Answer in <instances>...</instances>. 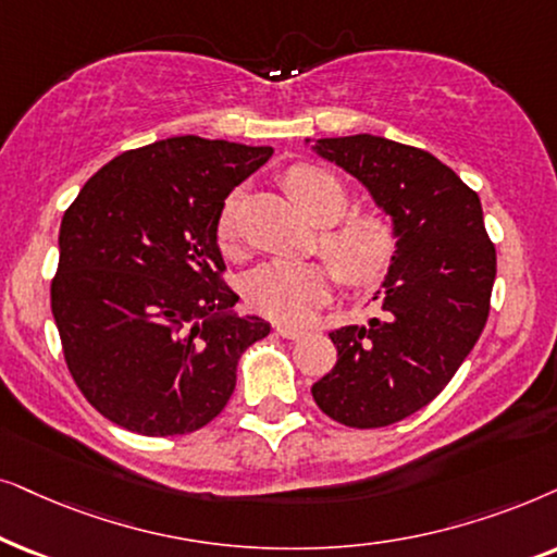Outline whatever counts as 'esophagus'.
I'll list each match as a JSON object with an SVG mask.
<instances>
[{"instance_id":"34e87169","label":"esophagus","mask_w":557,"mask_h":557,"mask_svg":"<svg viewBox=\"0 0 557 557\" xmlns=\"http://www.w3.org/2000/svg\"><path fill=\"white\" fill-rule=\"evenodd\" d=\"M274 331H277V336H283V338H300L302 336V333H306V331H302V329H298V325H285V323H277V325H274Z\"/></svg>"}]
</instances>
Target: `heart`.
<instances>
[{
  "label": "heart",
  "instance_id": "1",
  "mask_svg": "<svg viewBox=\"0 0 557 557\" xmlns=\"http://www.w3.org/2000/svg\"><path fill=\"white\" fill-rule=\"evenodd\" d=\"M295 206L315 224L331 227L321 234V249L329 257L341 283L348 287H372L389 272L397 255V232L387 213H346L348 196L338 177L315 165H295L283 177ZM234 201L221 211L216 236L221 247H232ZM333 272L321 262H270L244 277V298L257 313L280 323H300L323 306L331 295Z\"/></svg>",
  "mask_w": 557,
  "mask_h": 557
}]
</instances>
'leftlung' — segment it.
Returning a JSON list of instances; mask_svg holds the SVG:
<instances>
[{"label": "left lung", "mask_w": 557, "mask_h": 557, "mask_svg": "<svg viewBox=\"0 0 557 557\" xmlns=\"http://www.w3.org/2000/svg\"><path fill=\"white\" fill-rule=\"evenodd\" d=\"M313 150L387 213L397 255L374 295L382 313L329 333L336 367L310 392L341 425L384 428L438 397L471 354L488 318L496 249L476 193L430 152L374 135L315 139Z\"/></svg>", "instance_id": "obj_1"}]
</instances>
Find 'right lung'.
Instances as JSON below:
<instances>
[{
	"mask_svg": "<svg viewBox=\"0 0 557 557\" xmlns=\"http://www.w3.org/2000/svg\"><path fill=\"white\" fill-rule=\"evenodd\" d=\"M270 158L226 139H158L107 162L63 213L50 308L73 382L107 420L168 438L226 407L239 356L270 323L232 313L216 224Z\"/></svg>",
	"mask_w": 557,
	"mask_h": 557,
	"instance_id": "add662e5",
	"label": "right lung"
}]
</instances>
